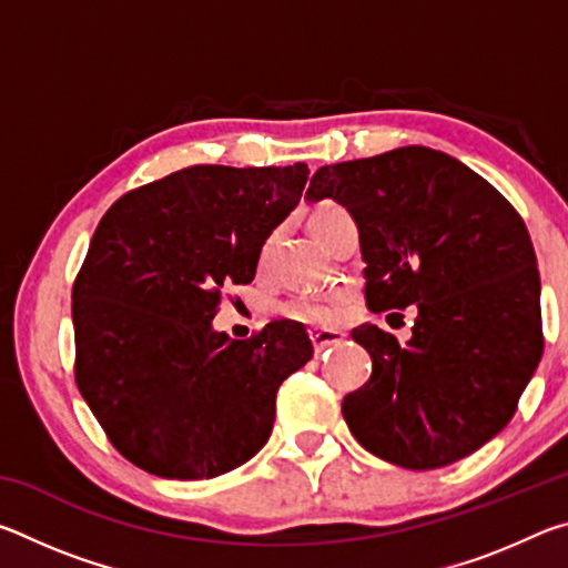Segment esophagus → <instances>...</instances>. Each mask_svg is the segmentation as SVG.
<instances>
[{
    "instance_id": "1",
    "label": "esophagus",
    "mask_w": 568,
    "mask_h": 568,
    "mask_svg": "<svg viewBox=\"0 0 568 568\" xmlns=\"http://www.w3.org/2000/svg\"><path fill=\"white\" fill-rule=\"evenodd\" d=\"M311 341H313V348L315 351H325V348H331V345H338V343H343L345 341V333H341V331H311Z\"/></svg>"
}]
</instances>
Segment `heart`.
<instances>
[{
	"label": "heart",
	"instance_id": "heart-1",
	"mask_svg": "<svg viewBox=\"0 0 568 568\" xmlns=\"http://www.w3.org/2000/svg\"><path fill=\"white\" fill-rule=\"evenodd\" d=\"M341 213H345L343 207L323 203V205L313 210L311 217H307V227H311V233L321 240L323 230L328 227L331 220L338 217ZM267 253H271V243L265 245L263 257H267ZM285 313L295 321H303V323H311V325H331L335 318H338V301H333V297L305 295V297H301V301L287 305Z\"/></svg>",
	"mask_w": 568,
	"mask_h": 568
}]
</instances>
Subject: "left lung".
I'll use <instances>...</instances> for the list:
<instances>
[{
    "instance_id": "1",
    "label": "left lung",
    "mask_w": 568,
    "mask_h": 568,
    "mask_svg": "<svg viewBox=\"0 0 568 568\" xmlns=\"http://www.w3.org/2000/svg\"><path fill=\"white\" fill-rule=\"evenodd\" d=\"M335 200L358 225L373 313L418 305L410 341L363 323V388L343 398L355 440L428 470L501 434L544 353L541 281L524 220L446 152L408 145L315 172L307 203Z\"/></svg>"
}]
</instances>
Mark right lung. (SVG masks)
I'll return each mask as SVG.
<instances>
[{"mask_svg":"<svg viewBox=\"0 0 568 568\" xmlns=\"http://www.w3.org/2000/svg\"><path fill=\"white\" fill-rule=\"evenodd\" d=\"M305 162L192 165L122 195L72 287L82 398L120 454L162 478H215L271 438L275 393L313 358L305 325L250 341L213 328L220 291L253 283L301 203Z\"/></svg>","mask_w":568,"mask_h":568,"instance_id":"1","label":"right lung"}]
</instances>
